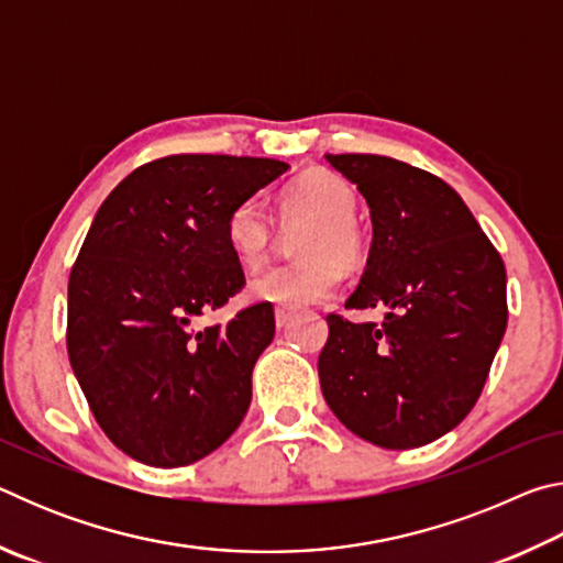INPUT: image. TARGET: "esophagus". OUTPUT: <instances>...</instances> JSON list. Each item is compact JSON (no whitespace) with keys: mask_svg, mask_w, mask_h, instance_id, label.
Here are the masks:
<instances>
[{"mask_svg":"<svg viewBox=\"0 0 563 563\" xmlns=\"http://www.w3.org/2000/svg\"><path fill=\"white\" fill-rule=\"evenodd\" d=\"M290 320H292V312H288V310H275V325H278V330L288 328Z\"/></svg>","mask_w":563,"mask_h":563,"instance_id":"1","label":"esophagus"}]
</instances>
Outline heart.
<instances>
[{"instance_id":"obj_1","label":"heart","mask_w":563,"mask_h":563,"mask_svg":"<svg viewBox=\"0 0 563 563\" xmlns=\"http://www.w3.org/2000/svg\"><path fill=\"white\" fill-rule=\"evenodd\" d=\"M285 221L305 218L312 225L300 243L302 263L275 265L247 283V298L278 310H302L335 295L342 268L360 261L355 228L357 196L345 178L328 168H310L280 190ZM271 221L258 198H245L225 218V243L243 268H258L271 243Z\"/></svg>"}]
</instances>
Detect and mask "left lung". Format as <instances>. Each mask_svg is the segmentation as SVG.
Wrapping results in <instances>:
<instances>
[{
	"label": "left lung",
	"instance_id": "obj_1",
	"mask_svg": "<svg viewBox=\"0 0 563 563\" xmlns=\"http://www.w3.org/2000/svg\"><path fill=\"white\" fill-rule=\"evenodd\" d=\"M369 206L373 243L345 308H385L383 325L328 316L320 387L352 434L415 450L452 432L487 383L507 330V271L442 178L375 154H325Z\"/></svg>",
	"mask_w": 563,
	"mask_h": 563
}]
</instances>
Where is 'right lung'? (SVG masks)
I'll list each match as a JSON object with an SVG mask.
<instances>
[{
	"instance_id": "right-lung-1",
	"label": "right lung",
	"mask_w": 563,
	"mask_h": 563,
	"mask_svg": "<svg viewBox=\"0 0 563 563\" xmlns=\"http://www.w3.org/2000/svg\"><path fill=\"white\" fill-rule=\"evenodd\" d=\"M275 158L180 154L141 166L93 216L69 275L66 347L109 440L161 470L218 450L251 407L273 305L198 328L245 285L225 243L233 208L271 186Z\"/></svg>"
}]
</instances>
